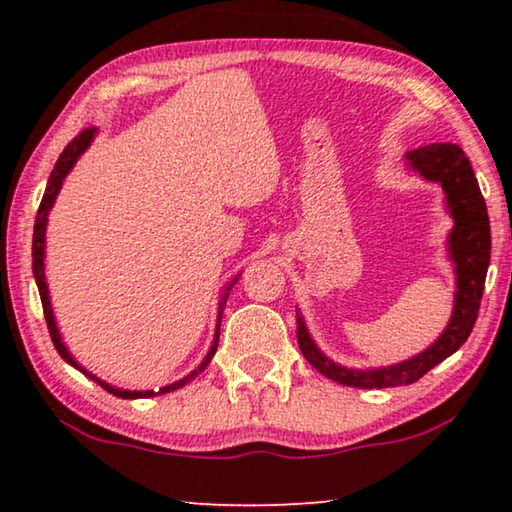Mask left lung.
Wrapping results in <instances>:
<instances>
[{
	"label": "left lung",
	"mask_w": 512,
	"mask_h": 512,
	"mask_svg": "<svg viewBox=\"0 0 512 512\" xmlns=\"http://www.w3.org/2000/svg\"><path fill=\"white\" fill-rule=\"evenodd\" d=\"M406 167L429 183L443 187L445 207L452 216L447 235V255L454 264L456 291L454 309L443 334L415 357L384 368H345L325 357L311 339L305 318L296 309L298 345L305 359L320 375L352 388H393L415 384L422 375L461 348L479 316L485 273L490 264V219L470 160L456 144H429L404 155Z\"/></svg>",
	"instance_id": "1"
}]
</instances>
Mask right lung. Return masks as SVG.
I'll return each instance as SVG.
<instances>
[{
  "label": "right lung",
  "mask_w": 512,
  "mask_h": 512,
  "mask_svg": "<svg viewBox=\"0 0 512 512\" xmlns=\"http://www.w3.org/2000/svg\"><path fill=\"white\" fill-rule=\"evenodd\" d=\"M99 131L97 128H85V131H81L79 135L74 137L72 142H69L63 153H60V158L56 160L54 164V171H51V176L47 180V189H45V196H42V203L38 207V216H36V225H33V248H31V255H33V277H36V284H38V291H40V300H42V311H45V318H47V327H49V334H51V341H54V348L58 350L60 357H63V361H67L69 366L81 370L85 377H90L92 381H97V384L103 388V391H108L110 395L115 397H121V400H140V397H153V395H162V393H171V391H178V388L187 386L189 381L196 379L201 372L207 368V363L212 361L216 348H219V329H221V316H223V307L225 302H228V296L232 287H235V282L241 277L235 275L232 280L225 284L223 291H221V300H219V314H216V329H214V339H212V345L210 350H207L205 359L201 361V366L194 368L189 375H185L183 379L173 381V384L169 386H162L158 393L155 391H124V388H117L108 384V381L99 379L97 375H92L90 370H85L79 361H76L72 357V352L67 350V345L63 343V336H60V329L56 325V316H54V309H51V298H49V287H47V277H45V244H47V219H49V212L51 207H54L56 203V196L60 192V187H63L67 173L74 169V164L79 162L81 155L90 149V144L94 140V135H97Z\"/></svg>",
  "instance_id": "obj_1"
}]
</instances>
